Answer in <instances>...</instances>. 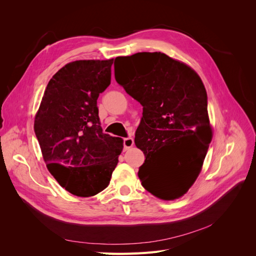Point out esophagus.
I'll use <instances>...</instances> for the list:
<instances>
[{
  "mask_svg": "<svg viewBox=\"0 0 256 256\" xmlns=\"http://www.w3.org/2000/svg\"><path fill=\"white\" fill-rule=\"evenodd\" d=\"M132 145H134V140H132V138L128 137V138H124V150H130Z\"/></svg>",
  "mask_w": 256,
  "mask_h": 256,
  "instance_id": "1",
  "label": "esophagus"
}]
</instances>
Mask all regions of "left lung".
<instances>
[{"label": "left lung", "instance_id": "8db88e82", "mask_svg": "<svg viewBox=\"0 0 256 256\" xmlns=\"http://www.w3.org/2000/svg\"><path fill=\"white\" fill-rule=\"evenodd\" d=\"M115 62L116 82L143 106L135 135L145 156L141 184L160 199L180 198L199 176L212 140L202 80L191 67L160 52Z\"/></svg>", "mask_w": 256, "mask_h": 256}]
</instances>
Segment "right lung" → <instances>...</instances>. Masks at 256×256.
I'll use <instances>...</instances> for the list:
<instances>
[{
	"label": "right lung",
	"instance_id": "add662e5",
	"mask_svg": "<svg viewBox=\"0 0 256 256\" xmlns=\"http://www.w3.org/2000/svg\"><path fill=\"white\" fill-rule=\"evenodd\" d=\"M110 60H78L44 91L34 130L48 171L66 191L90 197L110 182L124 141L102 132L98 98L111 83Z\"/></svg>",
	"mask_w": 256,
	"mask_h": 256
}]
</instances>
